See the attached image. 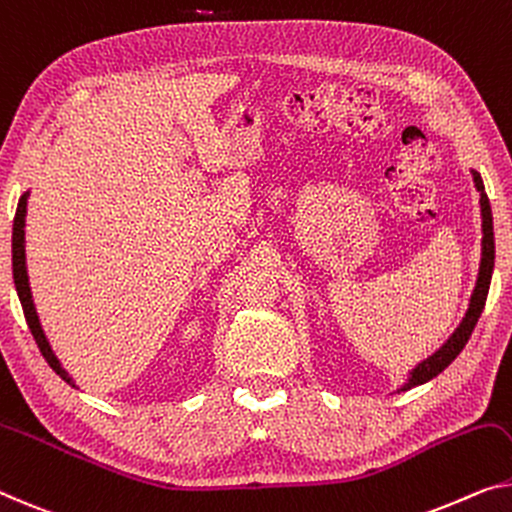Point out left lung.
<instances>
[{
	"label": "left lung",
	"mask_w": 512,
	"mask_h": 512,
	"mask_svg": "<svg viewBox=\"0 0 512 512\" xmlns=\"http://www.w3.org/2000/svg\"><path fill=\"white\" fill-rule=\"evenodd\" d=\"M471 177H474V186L480 197V230H483V241H480V266H478L476 287L469 299V308L464 312L460 326L451 333V338H448L432 356H427L425 361L416 363V368L409 370L407 381H404L398 391H409V388L427 384L430 379L441 375V372H444L448 365L460 356L464 345H467L471 338V333L476 329L480 312L485 308L487 292H490V282H492V271H494V225H492L490 200H487L485 195V183L480 179V172L474 170V167H471Z\"/></svg>",
	"instance_id": "left-lung-1"
}]
</instances>
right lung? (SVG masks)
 <instances>
[{"instance_id": "right-lung-1", "label": "right lung", "mask_w": 512, "mask_h": 512, "mask_svg": "<svg viewBox=\"0 0 512 512\" xmlns=\"http://www.w3.org/2000/svg\"><path fill=\"white\" fill-rule=\"evenodd\" d=\"M27 200H29V190L22 193L18 200V209H15V218H13V282H15V292H18V299L22 303V312H25V319L29 324V331H32L34 340L41 354L52 370L66 381L68 386L78 388L75 379L68 375L64 370V365L57 358V354L52 352L48 335H45L41 319H38L36 305H34V296H32V287H29V273H27V255H25V225H27Z\"/></svg>"}]
</instances>
